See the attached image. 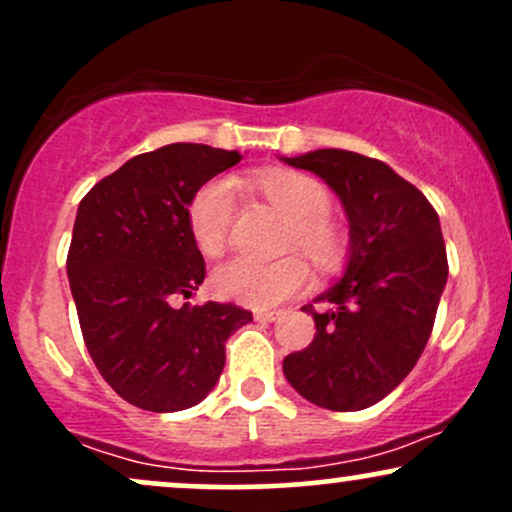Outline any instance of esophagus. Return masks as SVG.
I'll return each instance as SVG.
<instances>
[{"label": "esophagus", "instance_id": "obj_1", "mask_svg": "<svg viewBox=\"0 0 512 512\" xmlns=\"http://www.w3.org/2000/svg\"><path fill=\"white\" fill-rule=\"evenodd\" d=\"M279 317H281L279 310H257L255 313V320H260V322H274V320H279Z\"/></svg>", "mask_w": 512, "mask_h": 512}]
</instances>
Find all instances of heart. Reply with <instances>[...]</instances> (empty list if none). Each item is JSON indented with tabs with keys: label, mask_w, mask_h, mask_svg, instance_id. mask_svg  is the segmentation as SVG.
I'll use <instances>...</instances> for the list:
<instances>
[{
	"label": "heart",
	"mask_w": 512,
	"mask_h": 512,
	"mask_svg": "<svg viewBox=\"0 0 512 512\" xmlns=\"http://www.w3.org/2000/svg\"><path fill=\"white\" fill-rule=\"evenodd\" d=\"M255 187L264 199L289 216V245L303 250L310 260L327 264L339 252V233L327 219L330 192L322 182L303 173H264L255 178ZM236 195L231 182L211 180L199 187L187 209V223L199 252L219 257L228 245ZM310 284V272L298 257H284L276 262H257L248 257L221 264L214 272V289L228 301H238L252 308H269L301 293Z\"/></svg>",
	"instance_id": "1"
}]
</instances>
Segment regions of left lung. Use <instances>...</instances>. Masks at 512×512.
Returning <instances> with one entry per match:
<instances>
[{"label":"left lung","mask_w":512,"mask_h":512,"mask_svg":"<svg viewBox=\"0 0 512 512\" xmlns=\"http://www.w3.org/2000/svg\"><path fill=\"white\" fill-rule=\"evenodd\" d=\"M313 170L342 199L351 228L346 272L305 313L315 339L284 358L298 395L332 411H358L390 395L424 354L448 255L431 202L378 158L317 149L284 158Z\"/></svg>","instance_id":"1"}]
</instances>
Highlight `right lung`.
<instances>
[{"mask_svg":"<svg viewBox=\"0 0 512 512\" xmlns=\"http://www.w3.org/2000/svg\"><path fill=\"white\" fill-rule=\"evenodd\" d=\"M238 151L168 144L129 158L88 190L76 211L67 276L98 373L146 411H180L209 395L226 339L252 313L190 298L207 267L187 209L199 187L240 161Z\"/></svg>","mask_w":512,"mask_h":512,"instance_id":"obj_1","label":"right lung"}]
</instances>
